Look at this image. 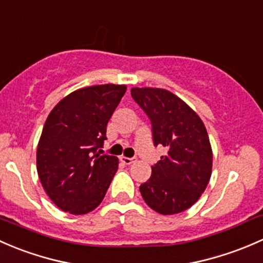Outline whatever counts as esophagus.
<instances>
[{"mask_svg":"<svg viewBox=\"0 0 263 263\" xmlns=\"http://www.w3.org/2000/svg\"><path fill=\"white\" fill-rule=\"evenodd\" d=\"M120 161L123 162V163H125V164H132V163H134L137 159H135V158H128V157H120Z\"/></svg>","mask_w":263,"mask_h":263,"instance_id":"esophagus-1","label":"esophagus"}]
</instances>
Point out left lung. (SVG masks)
Here are the masks:
<instances>
[{
    "label": "left lung",
    "mask_w": 263,
    "mask_h": 263,
    "mask_svg": "<svg viewBox=\"0 0 263 263\" xmlns=\"http://www.w3.org/2000/svg\"><path fill=\"white\" fill-rule=\"evenodd\" d=\"M134 101L148 115L154 145H163L166 156L139 187L154 212L172 215L191 208L209 183L213 152L201 119L180 97L163 88L134 87Z\"/></svg>",
    "instance_id": "obj_1"
}]
</instances>
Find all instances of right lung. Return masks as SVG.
I'll return each mask as SVG.
<instances>
[{
    "mask_svg": "<svg viewBox=\"0 0 263 263\" xmlns=\"http://www.w3.org/2000/svg\"><path fill=\"white\" fill-rule=\"evenodd\" d=\"M125 85L80 88L54 106L36 149L40 182L51 201L74 215L101 204L118 171L115 156L102 153L106 126Z\"/></svg>",
    "mask_w": 263,
    "mask_h": 263,
    "instance_id": "1",
    "label": "right lung"
}]
</instances>
